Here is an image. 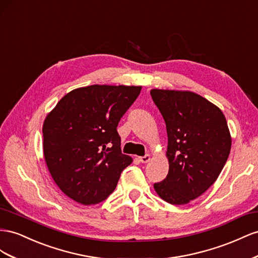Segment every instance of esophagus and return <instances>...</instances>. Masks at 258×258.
<instances>
[{"label":"esophagus","instance_id":"34e87169","mask_svg":"<svg viewBox=\"0 0 258 258\" xmlns=\"http://www.w3.org/2000/svg\"><path fill=\"white\" fill-rule=\"evenodd\" d=\"M150 159H151L150 154L147 153L146 156H144V157H141V158H139V161L143 162V163H147V162H149V161H150Z\"/></svg>","mask_w":258,"mask_h":258}]
</instances>
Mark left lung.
Here are the masks:
<instances>
[{
    "label": "left lung",
    "instance_id": "1",
    "mask_svg": "<svg viewBox=\"0 0 258 258\" xmlns=\"http://www.w3.org/2000/svg\"><path fill=\"white\" fill-rule=\"evenodd\" d=\"M167 132L168 174L153 185L164 201L181 205L204 194L222 172L231 148L226 117L192 92L151 90Z\"/></svg>",
    "mask_w": 258,
    "mask_h": 258
}]
</instances>
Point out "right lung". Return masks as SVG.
<instances>
[{
    "mask_svg": "<svg viewBox=\"0 0 258 258\" xmlns=\"http://www.w3.org/2000/svg\"><path fill=\"white\" fill-rule=\"evenodd\" d=\"M142 86L91 85L73 90L47 114L43 152L51 177L81 204H97L113 192L133 159L121 151L116 127Z\"/></svg>",
    "mask_w": 258,
    "mask_h": 258,
    "instance_id": "right-lung-1",
    "label": "right lung"
}]
</instances>
